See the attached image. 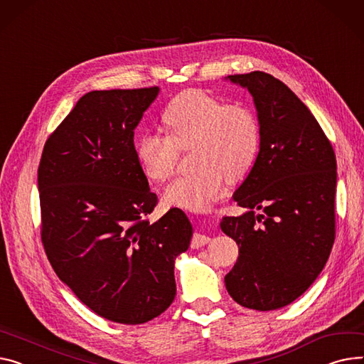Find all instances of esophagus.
Instances as JSON below:
<instances>
[{
  "label": "esophagus",
  "instance_id": "34e87169",
  "mask_svg": "<svg viewBox=\"0 0 364 364\" xmlns=\"http://www.w3.org/2000/svg\"><path fill=\"white\" fill-rule=\"evenodd\" d=\"M210 241V238L205 234H195L193 235V240H191V247L193 249H199V247H203L205 245H208Z\"/></svg>",
  "mask_w": 364,
  "mask_h": 364
}]
</instances>
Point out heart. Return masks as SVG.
Listing matches in <instances>:
<instances>
[{
  "label": "heart",
  "mask_w": 364,
  "mask_h": 364,
  "mask_svg": "<svg viewBox=\"0 0 364 364\" xmlns=\"http://www.w3.org/2000/svg\"><path fill=\"white\" fill-rule=\"evenodd\" d=\"M166 137L144 133L136 143L141 173L154 183L173 176L180 151L190 149L191 173L176 178L164 193L169 206L200 210L221 196L225 176L237 180L252 165L259 148L255 114L202 90L180 93L162 114Z\"/></svg>",
  "instance_id": "heart-1"
}]
</instances>
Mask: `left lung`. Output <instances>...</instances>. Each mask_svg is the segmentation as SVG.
<instances>
[{
  "label": "left lung",
  "instance_id": "1",
  "mask_svg": "<svg viewBox=\"0 0 364 364\" xmlns=\"http://www.w3.org/2000/svg\"><path fill=\"white\" fill-rule=\"evenodd\" d=\"M249 90L259 154L232 195L246 212L224 216L238 245L228 294L253 310L281 309L322 272L335 240V154L316 118L281 80L263 71L225 77Z\"/></svg>",
  "mask_w": 364,
  "mask_h": 364
}]
</instances>
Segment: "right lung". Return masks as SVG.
I'll use <instances>...</instances> for the list:
<instances>
[{
	"mask_svg": "<svg viewBox=\"0 0 364 364\" xmlns=\"http://www.w3.org/2000/svg\"><path fill=\"white\" fill-rule=\"evenodd\" d=\"M158 95H83L46 140L38 169L48 260L83 304L117 323H144L169 307L176 259L193 235L178 208L146 220L158 198L139 166L134 129Z\"/></svg>",
	"mask_w": 364,
	"mask_h": 364,
	"instance_id": "obj_1",
	"label": "right lung"
}]
</instances>
